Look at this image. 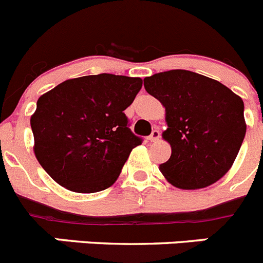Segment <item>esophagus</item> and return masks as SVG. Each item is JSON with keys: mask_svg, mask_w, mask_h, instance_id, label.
<instances>
[{"mask_svg": "<svg viewBox=\"0 0 263 263\" xmlns=\"http://www.w3.org/2000/svg\"><path fill=\"white\" fill-rule=\"evenodd\" d=\"M159 137H161V132H159L158 129H154L151 134V136H149V140H151V141H158Z\"/></svg>", "mask_w": 263, "mask_h": 263, "instance_id": "obj_1", "label": "esophagus"}]
</instances>
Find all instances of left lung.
<instances>
[{
  "instance_id": "obj_1",
  "label": "left lung",
  "mask_w": 263,
  "mask_h": 263,
  "mask_svg": "<svg viewBox=\"0 0 263 263\" xmlns=\"http://www.w3.org/2000/svg\"><path fill=\"white\" fill-rule=\"evenodd\" d=\"M145 90L166 107L163 139L171 157L159 170L181 190L205 188L234 163L247 132L244 102L222 83L187 70L144 79Z\"/></svg>"
}]
</instances>
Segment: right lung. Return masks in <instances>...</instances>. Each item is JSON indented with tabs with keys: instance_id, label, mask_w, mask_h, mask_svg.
Masks as SVG:
<instances>
[{
	"instance_id": "1",
	"label": "right lung",
	"mask_w": 263,
	"mask_h": 263,
	"mask_svg": "<svg viewBox=\"0 0 263 263\" xmlns=\"http://www.w3.org/2000/svg\"><path fill=\"white\" fill-rule=\"evenodd\" d=\"M143 80L111 73L66 80L37 100L31 118L35 154L62 187L79 193L109 188L143 139L124 110Z\"/></svg>"
}]
</instances>
